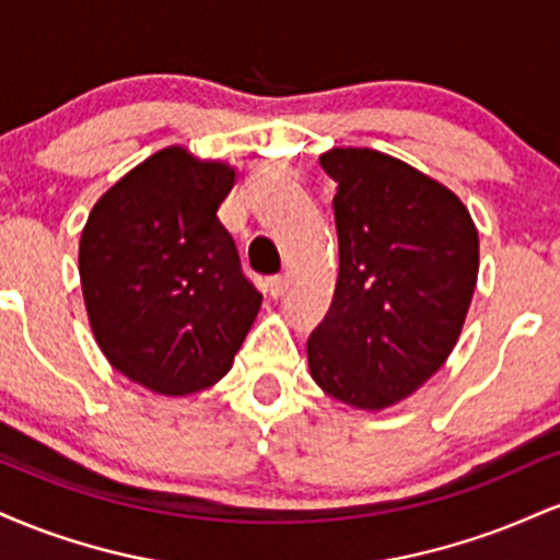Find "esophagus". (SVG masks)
I'll list each match as a JSON object with an SVG mask.
<instances>
[{
	"label": "esophagus",
	"mask_w": 560,
	"mask_h": 560,
	"mask_svg": "<svg viewBox=\"0 0 560 560\" xmlns=\"http://www.w3.org/2000/svg\"><path fill=\"white\" fill-rule=\"evenodd\" d=\"M287 284H289V279L284 273H279V276H271V279H268V294H271V298H281V294L287 292Z\"/></svg>",
	"instance_id": "1"
}]
</instances>
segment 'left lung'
Listing matches in <instances>:
<instances>
[{"mask_svg": "<svg viewBox=\"0 0 560 560\" xmlns=\"http://www.w3.org/2000/svg\"><path fill=\"white\" fill-rule=\"evenodd\" d=\"M337 182L339 276L307 339L311 376L352 408L413 395L458 342L479 273V234L447 186L376 150L320 158Z\"/></svg>", "mask_w": 560, "mask_h": 560, "instance_id": "left-lung-1", "label": "left lung"}]
</instances>
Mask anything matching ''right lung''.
<instances>
[{
	"instance_id": "right-lung-1",
	"label": "right lung",
	"mask_w": 560,
	"mask_h": 560,
	"mask_svg": "<svg viewBox=\"0 0 560 560\" xmlns=\"http://www.w3.org/2000/svg\"><path fill=\"white\" fill-rule=\"evenodd\" d=\"M234 178L226 163L168 147L107 189L83 226L79 271L96 345L158 395L226 376L260 311L218 221Z\"/></svg>"
}]
</instances>
